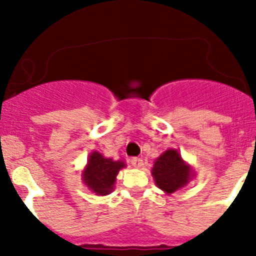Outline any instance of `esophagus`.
I'll return each instance as SVG.
<instances>
[{"mask_svg":"<svg viewBox=\"0 0 256 256\" xmlns=\"http://www.w3.org/2000/svg\"><path fill=\"white\" fill-rule=\"evenodd\" d=\"M130 162L134 167H136V168H140V167L144 164L142 160L138 158V157H132V158L130 160Z\"/></svg>","mask_w":256,"mask_h":256,"instance_id":"esophagus-1","label":"esophagus"}]
</instances>
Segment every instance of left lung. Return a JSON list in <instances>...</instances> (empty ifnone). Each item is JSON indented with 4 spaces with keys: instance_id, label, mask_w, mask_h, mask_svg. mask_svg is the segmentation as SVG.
I'll use <instances>...</instances> for the list:
<instances>
[{
    "instance_id": "obj_1",
    "label": "left lung",
    "mask_w": 256,
    "mask_h": 256,
    "mask_svg": "<svg viewBox=\"0 0 256 256\" xmlns=\"http://www.w3.org/2000/svg\"><path fill=\"white\" fill-rule=\"evenodd\" d=\"M152 174L157 187L167 193H174L188 182L190 168L176 150H167L156 160Z\"/></svg>"
}]
</instances>
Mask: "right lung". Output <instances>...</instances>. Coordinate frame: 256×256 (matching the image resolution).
I'll return each instance as SVG.
<instances>
[{
    "label": "right lung",
    "mask_w": 256,
    "mask_h": 256,
    "mask_svg": "<svg viewBox=\"0 0 256 256\" xmlns=\"http://www.w3.org/2000/svg\"><path fill=\"white\" fill-rule=\"evenodd\" d=\"M122 167H125L124 162L112 161V158H105L99 152H92L82 174V178L85 184L94 193L100 196L109 194L116 180V176Z\"/></svg>",
    "instance_id": "1"
}]
</instances>
